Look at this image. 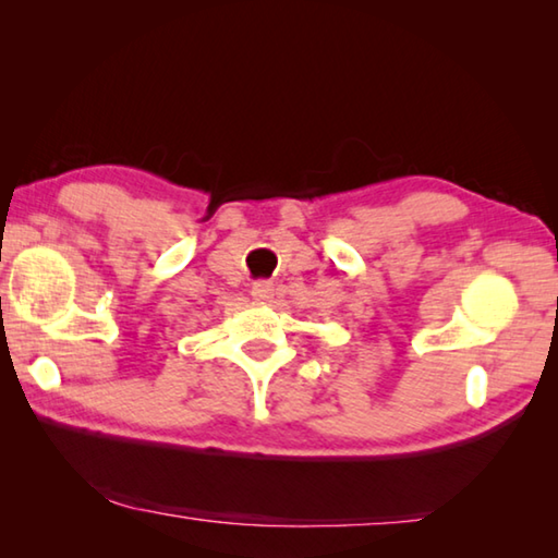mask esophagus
Listing matches in <instances>:
<instances>
[{"mask_svg": "<svg viewBox=\"0 0 558 558\" xmlns=\"http://www.w3.org/2000/svg\"><path fill=\"white\" fill-rule=\"evenodd\" d=\"M251 295L256 298V300H270V295H272V282H270V280H258V282H253Z\"/></svg>", "mask_w": 558, "mask_h": 558, "instance_id": "34e87169", "label": "esophagus"}]
</instances>
